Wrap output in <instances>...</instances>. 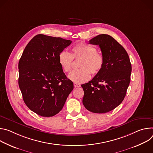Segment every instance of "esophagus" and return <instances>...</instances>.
I'll use <instances>...</instances> for the list:
<instances>
[{
  "instance_id": "1",
  "label": "esophagus",
  "mask_w": 153,
  "mask_h": 153,
  "mask_svg": "<svg viewBox=\"0 0 153 153\" xmlns=\"http://www.w3.org/2000/svg\"><path fill=\"white\" fill-rule=\"evenodd\" d=\"M74 87H75V88H79V87H80V84H78V83L74 82Z\"/></svg>"
}]
</instances>
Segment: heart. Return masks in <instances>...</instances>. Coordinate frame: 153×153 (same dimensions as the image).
<instances>
[{"mask_svg": "<svg viewBox=\"0 0 153 153\" xmlns=\"http://www.w3.org/2000/svg\"><path fill=\"white\" fill-rule=\"evenodd\" d=\"M73 59H79L78 70L72 71L69 75V78L76 83H81L88 81L91 74H98L104 64V57L97 52L95 47L85 42H79L72 48L71 54L66 51H62L58 55V62L65 72L71 70Z\"/></svg>", "mask_w": 153, "mask_h": 153, "instance_id": "obj_1", "label": "heart"}]
</instances>
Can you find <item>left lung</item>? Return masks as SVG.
Instances as JSON below:
<instances>
[{
    "label": "left lung",
    "mask_w": 153,
    "mask_h": 153,
    "mask_svg": "<svg viewBox=\"0 0 153 153\" xmlns=\"http://www.w3.org/2000/svg\"><path fill=\"white\" fill-rule=\"evenodd\" d=\"M89 43L100 46L104 64L91 81L81 85L82 103L92 112L106 113L124 100L131 80V64L125 49L110 35H99Z\"/></svg>",
    "instance_id": "left-lung-1"
}]
</instances>
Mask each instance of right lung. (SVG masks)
I'll return each instance as SVG.
<instances>
[{"label": "right lung", "instance_id": "right-lung-1", "mask_svg": "<svg viewBox=\"0 0 153 153\" xmlns=\"http://www.w3.org/2000/svg\"><path fill=\"white\" fill-rule=\"evenodd\" d=\"M72 43L61 38L37 35L25 47L19 62V86L24 103L33 112L52 117L62 109L74 89L58 62Z\"/></svg>", "mask_w": 153, "mask_h": 153}]
</instances>
